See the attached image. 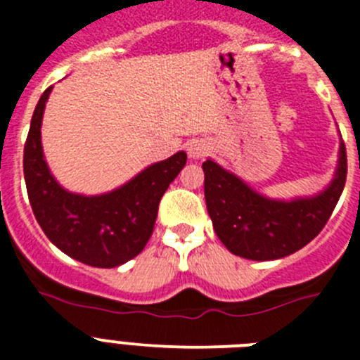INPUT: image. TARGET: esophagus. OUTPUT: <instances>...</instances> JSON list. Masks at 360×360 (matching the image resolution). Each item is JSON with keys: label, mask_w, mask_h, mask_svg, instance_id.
I'll use <instances>...</instances> for the list:
<instances>
[{"label": "esophagus", "mask_w": 360, "mask_h": 360, "mask_svg": "<svg viewBox=\"0 0 360 360\" xmlns=\"http://www.w3.org/2000/svg\"><path fill=\"white\" fill-rule=\"evenodd\" d=\"M208 150H210V146H208V143L203 141V139H194V141H191L189 146H187V153H189L191 159H201V157L207 155Z\"/></svg>", "instance_id": "1"}]
</instances>
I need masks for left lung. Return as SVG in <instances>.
Instances as JSON below:
<instances>
[{"label":"left lung","instance_id":"8db88e82","mask_svg":"<svg viewBox=\"0 0 360 360\" xmlns=\"http://www.w3.org/2000/svg\"><path fill=\"white\" fill-rule=\"evenodd\" d=\"M203 171L205 200L217 237L233 255L266 262L302 249L327 224L347 182V148L341 141L336 174L323 193L292 201L262 196L210 159Z\"/></svg>","mask_w":360,"mask_h":360}]
</instances>
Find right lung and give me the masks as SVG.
<instances>
[{
  "mask_svg": "<svg viewBox=\"0 0 360 360\" xmlns=\"http://www.w3.org/2000/svg\"><path fill=\"white\" fill-rule=\"evenodd\" d=\"M51 90L37 104L24 145V180L33 214L47 238L70 258L98 269L123 265L152 237L160 198L186 166L187 153L152 164L131 182L101 196L68 193L51 174L40 141Z\"/></svg>",
  "mask_w": 360,
  "mask_h": 360,
  "instance_id": "1",
  "label": "right lung"
}]
</instances>
